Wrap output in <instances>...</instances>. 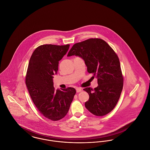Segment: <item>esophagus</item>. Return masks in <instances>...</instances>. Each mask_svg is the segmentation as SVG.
I'll use <instances>...</instances> for the list:
<instances>
[{
	"mask_svg": "<svg viewBox=\"0 0 150 150\" xmlns=\"http://www.w3.org/2000/svg\"><path fill=\"white\" fill-rule=\"evenodd\" d=\"M76 92H77V93H79V92H81L82 89H81V88H76Z\"/></svg>",
	"mask_w": 150,
	"mask_h": 150,
	"instance_id": "obj_1",
	"label": "esophagus"
}]
</instances>
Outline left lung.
<instances>
[{
  "mask_svg": "<svg viewBox=\"0 0 150 150\" xmlns=\"http://www.w3.org/2000/svg\"><path fill=\"white\" fill-rule=\"evenodd\" d=\"M74 55L82 58L88 72L97 78V87L83 89L89 96L85 103L86 109L96 116L107 115L116 106L123 87L119 57L105 40L98 38L75 43L67 56Z\"/></svg>",
  "mask_w": 150,
  "mask_h": 150,
  "instance_id": "left-lung-1",
  "label": "left lung"
}]
</instances>
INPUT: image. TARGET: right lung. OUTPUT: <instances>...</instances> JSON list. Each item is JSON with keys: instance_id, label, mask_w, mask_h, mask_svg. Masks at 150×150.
Segmentation results:
<instances>
[{"instance_id": "right-lung-1", "label": "right lung", "mask_w": 150, "mask_h": 150, "mask_svg": "<svg viewBox=\"0 0 150 150\" xmlns=\"http://www.w3.org/2000/svg\"><path fill=\"white\" fill-rule=\"evenodd\" d=\"M69 47L70 44L39 46L31 56L26 75V85L35 106L41 114L53 121L61 120L67 114L76 93L74 88L56 90L53 86L59 61Z\"/></svg>"}]
</instances>
